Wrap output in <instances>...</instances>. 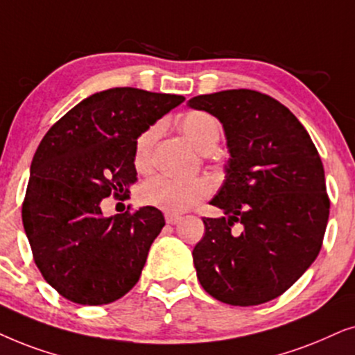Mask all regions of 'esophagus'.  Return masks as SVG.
I'll return each instance as SVG.
<instances>
[{
  "label": "esophagus",
  "mask_w": 355,
  "mask_h": 355,
  "mask_svg": "<svg viewBox=\"0 0 355 355\" xmlns=\"http://www.w3.org/2000/svg\"><path fill=\"white\" fill-rule=\"evenodd\" d=\"M165 220H167V224L175 225V224H178V222L182 220V216H177V214H165Z\"/></svg>",
  "instance_id": "esophagus-1"
}]
</instances>
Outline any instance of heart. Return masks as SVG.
Segmentation results:
<instances>
[{"label":"heart","mask_w":355,"mask_h":355,"mask_svg":"<svg viewBox=\"0 0 355 355\" xmlns=\"http://www.w3.org/2000/svg\"><path fill=\"white\" fill-rule=\"evenodd\" d=\"M180 128L188 141L200 149L201 153L212 150L219 143L220 126L217 120L206 112H190L182 118ZM160 133V126L153 125L138 136L135 144V167L139 172L149 170L153 162V149L155 139ZM207 182L195 178V180H178L168 175H155L143 183L139 190V198L144 205L154 206L167 212H182L200 202L202 198L209 195Z\"/></svg>","instance_id":"b5f03b06"}]
</instances>
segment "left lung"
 <instances>
[{"instance_id":"1","label":"left lung","mask_w":355,"mask_h":355,"mask_svg":"<svg viewBox=\"0 0 355 355\" xmlns=\"http://www.w3.org/2000/svg\"><path fill=\"white\" fill-rule=\"evenodd\" d=\"M188 107L222 123L230 154L211 200L224 216L202 219L205 237L193 250L200 284L229 305L276 299L323 243L329 198L318 150L294 113L266 94L232 89L193 97Z\"/></svg>"}]
</instances>
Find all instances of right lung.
<instances>
[{"label": "right lung", "instance_id": "right-lung-1", "mask_svg": "<svg viewBox=\"0 0 355 355\" xmlns=\"http://www.w3.org/2000/svg\"><path fill=\"white\" fill-rule=\"evenodd\" d=\"M185 101L175 94L113 87L60 118L37 148L22 224L37 268L74 304L105 305L133 289L165 225L157 207L103 217L102 200L128 198L138 180L135 144Z\"/></svg>", "mask_w": 355, "mask_h": 355}]
</instances>
